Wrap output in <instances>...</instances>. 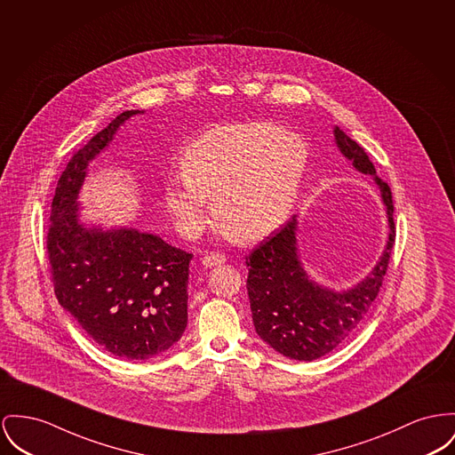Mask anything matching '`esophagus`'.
<instances>
[{
    "instance_id": "esophagus-1",
    "label": "esophagus",
    "mask_w": 455,
    "mask_h": 455,
    "mask_svg": "<svg viewBox=\"0 0 455 455\" xmlns=\"http://www.w3.org/2000/svg\"><path fill=\"white\" fill-rule=\"evenodd\" d=\"M226 262V257L222 255V253H209V255H205L204 259H202V264L205 266V267H213V266H219V264H224Z\"/></svg>"
}]
</instances>
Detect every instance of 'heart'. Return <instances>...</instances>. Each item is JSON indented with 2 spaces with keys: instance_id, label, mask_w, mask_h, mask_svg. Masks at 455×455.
I'll list each match as a JSON object with an SVG mask.
<instances>
[{
  "instance_id": "b5f03b06",
  "label": "heart",
  "mask_w": 455,
  "mask_h": 455,
  "mask_svg": "<svg viewBox=\"0 0 455 455\" xmlns=\"http://www.w3.org/2000/svg\"><path fill=\"white\" fill-rule=\"evenodd\" d=\"M307 158L302 138L273 124L217 127L186 148L184 181L165 182L162 202L182 235L195 236L212 198L217 226L238 242H255L291 211Z\"/></svg>"
}]
</instances>
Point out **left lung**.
Listing matches in <instances>:
<instances>
[{"label": "left lung", "mask_w": 455, "mask_h": 455, "mask_svg": "<svg viewBox=\"0 0 455 455\" xmlns=\"http://www.w3.org/2000/svg\"><path fill=\"white\" fill-rule=\"evenodd\" d=\"M334 140L352 165L371 174L381 189L390 236L381 260L355 288L336 293L308 279L297 255V217L293 215L257 248L246 260V290L255 331L275 352L295 361H315L354 333L383 286L395 244L392 189L376 176L363 147L334 127Z\"/></svg>", "instance_id": "left-lung-1"}]
</instances>
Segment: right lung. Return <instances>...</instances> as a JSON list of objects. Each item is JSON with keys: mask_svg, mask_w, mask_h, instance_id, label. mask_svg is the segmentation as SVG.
I'll use <instances>...</instances> for the list:
<instances>
[{"mask_svg": "<svg viewBox=\"0 0 455 455\" xmlns=\"http://www.w3.org/2000/svg\"><path fill=\"white\" fill-rule=\"evenodd\" d=\"M134 114L122 112L68 160L52 202L46 251L61 307L107 352L145 361L186 330L193 253L138 229H88L76 202L90 160Z\"/></svg>", "mask_w": 455, "mask_h": 455, "instance_id": "obj_1", "label": "right lung"}]
</instances>
